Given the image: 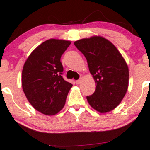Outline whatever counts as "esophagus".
I'll list each match as a JSON object with an SVG mask.
<instances>
[{"mask_svg": "<svg viewBox=\"0 0 150 150\" xmlns=\"http://www.w3.org/2000/svg\"><path fill=\"white\" fill-rule=\"evenodd\" d=\"M81 81H82L81 79H79V80H76V83L77 84H80V83H81Z\"/></svg>", "mask_w": 150, "mask_h": 150, "instance_id": "1", "label": "esophagus"}]
</instances>
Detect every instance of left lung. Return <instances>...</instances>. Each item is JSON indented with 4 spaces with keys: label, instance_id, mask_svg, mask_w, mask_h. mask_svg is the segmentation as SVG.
<instances>
[{
    "label": "left lung",
    "instance_id": "obj_1",
    "mask_svg": "<svg viewBox=\"0 0 150 150\" xmlns=\"http://www.w3.org/2000/svg\"><path fill=\"white\" fill-rule=\"evenodd\" d=\"M74 44L85 55L96 85L95 93L87 96L88 103L100 113L112 111L121 103L127 90V64L117 47L102 36L83 38Z\"/></svg>",
    "mask_w": 150,
    "mask_h": 150
}]
</instances>
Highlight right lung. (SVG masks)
Masks as SVG:
<instances>
[{
    "mask_svg": "<svg viewBox=\"0 0 150 150\" xmlns=\"http://www.w3.org/2000/svg\"><path fill=\"white\" fill-rule=\"evenodd\" d=\"M69 40L51 38L33 51L22 72V87L36 110L46 115H56L63 108L72 85L62 77L60 57L70 45Z\"/></svg>",
    "mask_w": 150,
    "mask_h": 150,
    "instance_id": "add662e5",
    "label": "right lung"
}]
</instances>
